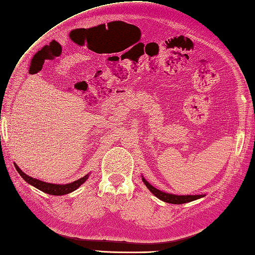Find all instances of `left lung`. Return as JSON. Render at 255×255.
I'll return each instance as SVG.
<instances>
[{"label": "left lung", "instance_id": "obj_1", "mask_svg": "<svg viewBox=\"0 0 255 255\" xmlns=\"http://www.w3.org/2000/svg\"><path fill=\"white\" fill-rule=\"evenodd\" d=\"M142 182L143 184L146 185L147 188L149 189V191L154 194L156 197H158L159 200L164 201L166 203H172V204H184V203H188V202H192V201H195L198 200V198L203 197V195H174V194H168V193H165V192H161L159 189L155 188L154 186H151V185L147 182V180L142 177Z\"/></svg>", "mask_w": 255, "mask_h": 255}]
</instances>
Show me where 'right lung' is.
Returning <instances> with one entry per match:
<instances>
[{
    "mask_svg": "<svg viewBox=\"0 0 255 255\" xmlns=\"http://www.w3.org/2000/svg\"><path fill=\"white\" fill-rule=\"evenodd\" d=\"M14 166L17 170V173L22 176V178L24 179L26 183L31 184L32 186L36 187L38 189H40V191L50 194V195H64V194L71 193L73 191H76V189L79 187L80 185H82L88 179V175H86V176H83V177H81L80 179H78V180H76V182L70 183V184H66V185L50 184V183L42 182V180L30 177V176H27L26 174L23 173L22 170L17 167V165L14 164Z\"/></svg>",
    "mask_w": 255,
    "mask_h": 255,
    "instance_id": "add662e5",
    "label": "right lung"
}]
</instances>
